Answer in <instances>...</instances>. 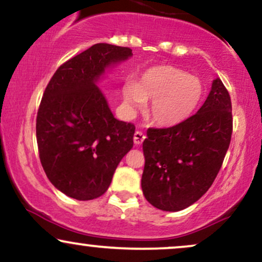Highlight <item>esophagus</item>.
Listing matches in <instances>:
<instances>
[{"label": "esophagus", "mask_w": 262, "mask_h": 262, "mask_svg": "<svg viewBox=\"0 0 262 262\" xmlns=\"http://www.w3.org/2000/svg\"><path fill=\"white\" fill-rule=\"evenodd\" d=\"M144 139H145V135H144V133H141V132H139V130L135 132L134 137H133L135 145H140V144L144 141Z\"/></svg>", "instance_id": "obj_1"}]
</instances>
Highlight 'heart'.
<instances>
[{"label":"heart","instance_id":"b5f03b06","mask_svg":"<svg viewBox=\"0 0 262 262\" xmlns=\"http://www.w3.org/2000/svg\"><path fill=\"white\" fill-rule=\"evenodd\" d=\"M203 93L202 81L173 66H155L141 74L138 83L127 82L123 87L125 103L133 110L151 101L150 118L162 127L188 119L202 102Z\"/></svg>","mask_w":262,"mask_h":262}]
</instances>
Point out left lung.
Returning a JSON list of instances; mask_svg holds the SVG:
<instances>
[{
	"instance_id": "8db88e82",
	"label": "left lung",
	"mask_w": 262,
	"mask_h": 262,
	"mask_svg": "<svg viewBox=\"0 0 262 262\" xmlns=\"http://www.w3.org/2000/svg\"><path fill=\"white\" fill-rule=\"evenodd\" d=\"M233 133L231 101L221 79L198 112L169 128H149L143 143L141 188L161 210L187 208L208 191L217 177Z\"/></svg>"
}]
</instances>
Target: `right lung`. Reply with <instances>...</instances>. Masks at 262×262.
I'll list each match as a JSON object with an SVG mask.
<instances>
[{"mask_svg":"<svg viewBox=\"0 0 262 262\" xmlns=\"http://www.w3.org/2000/svg\"><path fill=\"white\" fill-rule=\"evenodd\" d=\"M132 55L130 48L95 44L60 65L45 89L37 114L39 159L66 196H102L133 148L135 125L114 118L95 85L106 68Z\"/></svg>","mask_w":262,"mask_h":262,"instance_id":"add662e5","label":"right lung"}]
</instances>
